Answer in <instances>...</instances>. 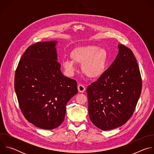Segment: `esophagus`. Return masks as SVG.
<instances>
[{
	"label": "esophagus",
	"mask_w": 154,
	"mask_h": 154,
	"mask_svg": "<svg viewBox=\"0 0 154 154\" xmlns=\"http://www.w3.org/2000/svg\"><path fill=\"white\" fill-rule=\"evenodd\" d=\"M78 90H79V91L80 92V93H83L85 91V87L83 85H82V84H79V85H78Z\"/></svg>",
	"instance_id": "34e87169"
}]
</instances>
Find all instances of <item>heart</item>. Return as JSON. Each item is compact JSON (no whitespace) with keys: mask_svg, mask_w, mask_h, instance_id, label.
Instances as JSON below:
<instances>
[{"mask_svg":"<svg viewBox=\"0 0 154 154\" xmlns=\"http://www.w3.org/2000/svg\"><path fill=\"white\" fill-rule=\"evenodd\" d=\"M72 60H64L62 66L68 75H72L75 71V64H82L83 74L90 79L100 77L105 72L108 62V52L103 48L94 45L80 46L71 53Z\"/></svg>","mask_w":154,"mask_h":154,"instance_id":"b5f03b06","label":"heart"}]
</instances>
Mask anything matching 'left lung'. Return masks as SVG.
<instances>
[{
  "instance_id": "1",
  "label": "left lung",
  "mask_w": 154,
  "mask_h": 154,
  "mask_svg": "<svg viewBox=\"0 0 154 154\" xmlns=\"http://www.w3.org/2000/svg\"><path fill=\"white\" fill-rule=\"evenodd\" d=\"M105 73L86 89L91 121L106 131L124 125L132 116L140 97L142 80L137 60L122 45Z\"/></svg>"
}]
</instances>
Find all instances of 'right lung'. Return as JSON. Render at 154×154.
<instances>
[{"label": "right lung", "mask_w": 154, "mask_h": 154, "mask_svg": "<svg viewBox=\"0 0 154 154\" xmlns=\"http://www.w3.org/2000/svg\"><path fill=\"white\" fill-rule=\"evenodd\" d=\"M57 41L29 46L19 62L14 90L22 113L35 126L52 130L64 121L68 102L75 95V80L62 74Z\"/></svg>", "instance_id": "1"}]
</instances>
